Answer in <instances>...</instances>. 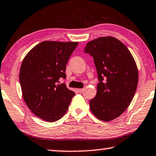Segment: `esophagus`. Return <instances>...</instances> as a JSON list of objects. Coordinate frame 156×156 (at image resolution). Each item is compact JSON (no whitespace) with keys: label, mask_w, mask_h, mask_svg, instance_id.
I'll return each mask as SVG.
<instances>
[{"label":"esophagus","mask_w":156,"mask_h":156,"mask_svg":"<svg viewBox=\"0 0 156 156\" xmlns=\"http://www.w3.org/2000/svg\"><path fill=\"white\" fill-rule=\"evenodd\" d=\"M83 90H84V89H77V91H78V93H81V92H83Z\"/></svg>","instance_id":"obj_1"}]
</instances>
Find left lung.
I'll return each mask as SVG.
<instances>
[{
	"instance_id": "8db88e82",
	"label": "left lung",
	"mask_w": 156,
	"mask_h": 156,
	"mask_svg": "<svg viewBox=\"0 0 156 156\" xmlns=\"http://www.w3.org/2000/svg\"><path fill=\"white\" fill-rule=\"evenodd\" d=\"M85 52L93 57L99 83L90 101L91 112L98 119L109 122L127 109L138 83V70L128 48L113 37L89 41Z\"/></svg>"
}]
</instances>
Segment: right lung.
Instances as JSON below:
<instances>
[{"mask_svg": "<svg viewBox=\"0 0 156 156\" xmlns=\"http://www.w3.org/2000/svg\"><path fill=\"white\" fill-rule=\"evenodd\" d=\"M78 42L44 41L30 51L22 62L19 81L23 100L34 115L48 122L66 112L75 93L65 84L66 65Z\"/></svg>", "mask_w": 156, "mask_h": 156, "instance_id": "right-lung-1", "label": "right lung"}]
</instances>
